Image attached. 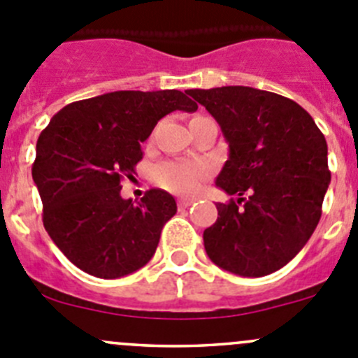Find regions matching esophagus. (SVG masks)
<instances>
[{
	"label": "esophagus",
	"instance_id": "esophagus-1",
	"mask_svg": "<svg viewBox=\"0 0 358 358\" xmlns=\"http://www.w3.org/2000/svg\"><path fill=\"white\" fill-rule=\"evenodd\" d=\"M190 204H194V199H187V197H183V199L178 201V206L182 208V210L183 208H189Z\"/></svg>",
	"mask_w": 358,
	"mask_h": 358
}]
</instances>
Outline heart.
<instances>
[{
	"instance_id": "obj_1",
	"label": "heart",
	"mask_w": 358,
	"mask_h": 358,
	"mask_svg": "<svg viewBox=\"0 0 358 358\" xmlns=\"http://www.w3.org/2000/svg\"><path fill=\"white\" fill-rule=\"evenodd\" d=\"M208 166L203 162L166 161L155 166L154 178L159 185L178 194H190L199 189L208 176Z\"/></svg>"
}]
</instances>
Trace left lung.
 Masks as SVG:
<instances>
[{
	"mask_svg": "<svg viewBox=\"0 0 358 358\" xmlns=\"http://www.w3.org/2000/svg\"><path fill=\"white\" fill-rule=\"evenodd\" d=\"M211 113L229 145L215 185L238 196L217 203L204 231L211 262L248 278L271 275L303 250L331 183L327 141L296 101L253 87L185 91Z\"/></svg>",
	"mask_w": 358,
	"mask_h": 358,
	"instance_id": "left-lung-1",
	"label": "left lung"
}]
</instances>
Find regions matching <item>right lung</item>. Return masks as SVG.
<instances>
[{
	"label": "right lung",
	"instance_id": "right-lung-1",
	"mask_svg": "<svg viewBox=\"0 0 358 358\" xmlns=\"http://www.w3.org/2000/svg\"><path fill=\"white\" fill-rule=\"evenodd\" d=\"M197 105L182 91H115L64 106L36 143L33 180L43 203V225L78 269L115 280L154 257L176 201L150 189L140 203L120 196L143 159L141 143L159 120Z\"/></svg>",
	"mask_w": 358,
	"mask_h": 358
}]
</instances>
